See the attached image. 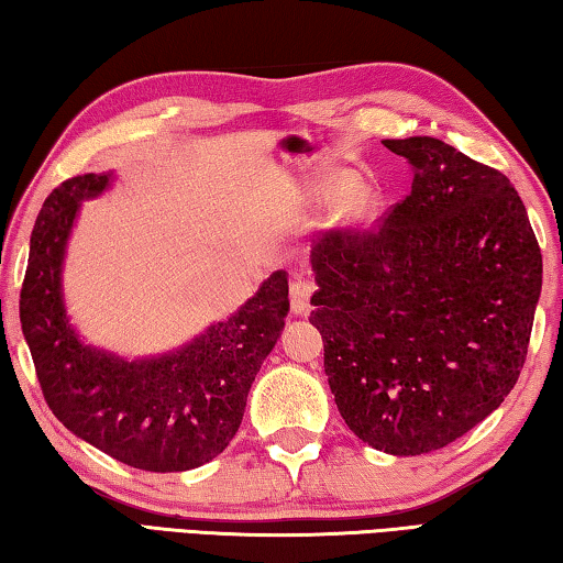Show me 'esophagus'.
Segmentation results:
<instances>
[{"label": "esophagus", "instance_id": "esophagus-1", "mask_svg": "<svg viewBox=\"0 0 563 563\" xmlns=\"http://www.w3.org/2000/svg\"><path fill=\"white\" fill-rule=\"evenodd\" d=\"M312 290H316V285H312L310 278H305V275H295L290 283V308L295 316H305V312L310 310Z\"/></svg>", "mask_w": 563, "mask_h": 563}]
</instances>
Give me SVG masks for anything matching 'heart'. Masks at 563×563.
<instances>
[{
	"label": "heart",
	"instance_id": "heart-1",
	"mask_svg": "<svg viewBox=\"0 0 563 563\" xmlns=\"http://www.w3.org/2000/svg\"><path fill=\"white\" fill-rule=\"evenodd\" d=\"M352 184V176H342V186ZM379 208V198L369 186H355L347 190L345 203H342V225L360 231L375 221Z\"/></svg>",
	"mask_w": 563,
	"mask_h": 563
}]
</instances>
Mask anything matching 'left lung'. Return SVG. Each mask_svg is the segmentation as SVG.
Listing matches in <instances>:
<instances>
[{
	"instance_id": "obj_1",
	"label": "left lung",
	"mask_w": 563,
	"mask_h": 563,
	"mask_svg": "<svg viewBox=\"0 0 563 563\" xmlns=\"http://www.w3.org/2000/svg\"><path fill=\"white\" fill-rule=\"evenodd\" d=\"M412 194L369 231L312 245L310 322L342 419L395 456L442 450L517 385L541 251L509 178L432 136L387 139Z\"/></svg>"
}]
</instances>
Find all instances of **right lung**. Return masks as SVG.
I'll use <instances>...</instances> for the list:
<instances>
[{
	"mask_svg": "<svg viewBox=\"0 0 563 563\" xmlns=\"http://www.w3.org/2000/svg\"><path fill=\"white\" fill-rule=\"evenodd\" d=\"M111 174L64 180L36 218L19 320L54 417L79 440L146 472L196 470L221 454L245 412L263 360L290 310L288 275L275 271L251 300L184 347L126 360L91 347L66 318L62 268L81 201Z\"/></svg>",
	"mask_w": 563,
	"mask_h": 563,
	"instance_id": "obj_1",
	"label": "right lung"
}]
</instances>
